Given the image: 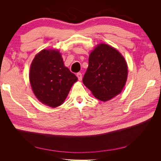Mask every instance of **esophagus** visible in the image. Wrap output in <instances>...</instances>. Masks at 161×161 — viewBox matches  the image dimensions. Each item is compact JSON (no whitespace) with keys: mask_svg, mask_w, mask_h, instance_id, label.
<instances>
[{"mask_svg":"<svg viewBox=\"0 0 161 161\" xmlns=\"http://www.w3.org/2000/svg\"><path fill=\"white\" fill-rule=\"evenodd\" d=\"M76 76L78 77V79H79V80H82V74L80 72H78L77 74H76Z\"/></svg>","mask_w":161,"mask_h":161,"instance_id":"esophagus-1","label":"esophagus"}]
</instances>
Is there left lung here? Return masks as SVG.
<instances>
[{
    "mask_svg": "<svg viewBox=\"0 0 161 161\" xmlns=\"http://www.w3.org/2000/svg\"><path fill=\"white\" fill-rule=\"evenodd\" d=\"M128 66L121 53L105 43L92 50L82 82L97 99L107 101L119 94L127 80Z\"/></svg>",
    "mask_w": 161,
    "mask_h": 161,
    "instance_id": "8db88e82",
    "label": "left lung"
}]
</instances>
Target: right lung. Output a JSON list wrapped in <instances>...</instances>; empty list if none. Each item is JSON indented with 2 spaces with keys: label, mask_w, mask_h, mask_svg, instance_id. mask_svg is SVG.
Returning <instances> with one entry per match:
<instances>
[{
  "label": "right lung",
  "mask_w": 161,
  "mask_h": 161,
  "mask_svg": "<svg viewBox=\"0 0 161 161\" xmlns=\"http://www.w3.org/2000/svg\"><path fill=\"white\" fill-rule=\"evenodd\" d=\"M77 80L76 75L64 66L58 50H43L31 62V89L38 100L46 105L56 108L62 105Z\"/></svg>",
  "instance_id": "right-lung-1"
}]
</instances>
